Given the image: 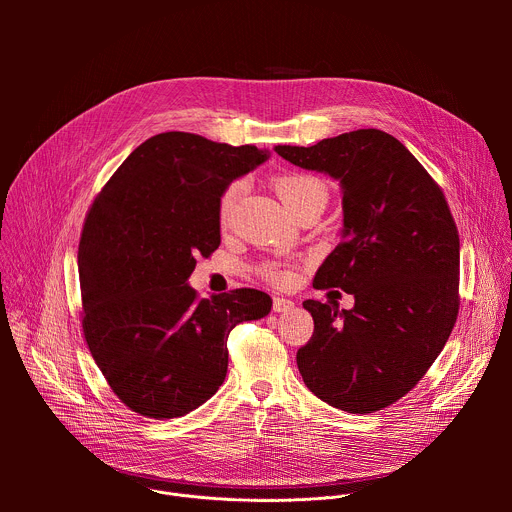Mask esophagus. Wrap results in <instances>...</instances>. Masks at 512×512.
<instances>
[{
	"label": "esophagus",
	"instance_id": "34e87169",
	"mask_svg": "<svg viewBox=\"0 0 512 512\" xmlns=\"http://www.w3.org/2000/svg\"><path fill=\"white\" fill-rule=\"evenodd\" d=\"M296 304L285 298H273V312H289Z\"/></svg>",
	"mask_w": 512,
	"mask_h": 512
}]
</instances>
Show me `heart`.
<instances>
[{
    "label": "heart",
    "mask_w": 512,
    "mask_h": 512,
    "mask_svg": "<svg viewBox=\"0 0 512 512\" xmlns=\"http://www.w3.org/2000/svg\"><path fill=\"white\" fill-rule=\"evenodd\" d=\"M275 190L291 214L310 202L326 204V198H328L326 184L320 178L310 174H283L275 178ZM239 194H241V184H233L221 196V202H218V218H221V225H227L231 221ZM263 275L275 283H287L291 279V271L281 269L277 265H265Z\"/></svg>",
    "instance_id": "b5f03b06"
}]
</instances>
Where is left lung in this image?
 Returning a JSON list of instances; mask_svg holds the SVG:
<instances>
[{
	"label": "left lung",
	"instance_id": "8db88e82",
	"mask_svg": "<svg viewBox=\"0 0 512 512\" xmlns=\"http://www.w3.org/2000/svg\"><path fill=\"white\" fill-rule=\"evenodd\" d=\"M275 152L340 184V243L314 287L354 296L350 310L304 302L314 334L298 350L300 375L336 409L379 411L423 379L458 318L460 239L444 192L381 129L348 131L310 148L275 145Z\"/></svg>",
	"mask_w": 512,
	"mask_h": 512
}]
</instances>
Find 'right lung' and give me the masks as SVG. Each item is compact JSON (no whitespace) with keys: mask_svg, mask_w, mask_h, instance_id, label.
I'll return each instance as SVG.
<instances>
[{"mask_svg":"<svg viewBox=\"0 0 512 512\" xmlns=\"http://www.w3.org/2000/svg\"><path fill=\"white\" fill-rule=\"evenodd\" d=\"M267 158L255 145L166 131L135 148L95 198L79 243L83 330L131 411L172 419L200 407L227 377L231 330L271 312L265 291L200 300L188 283L196 257L221 245V196Z\"/></svg>","mask_w":512,"mask_h":512,"instance_id":"obj_1","label":"right lung"}]
</instances>
